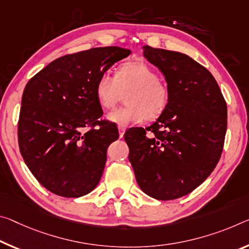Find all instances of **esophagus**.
<instances>
[{"label": "esophagus", "mask_w": 249, "mask_h": 249, "mask_svg": "<svg viewBox=\"0 0 249 249\" xmlns=\"http://www.w3.org/2000/svg\"><path fill=\"white\" fill-rule=\"evenodd\" d=\"M125 131H126V128L123 127V126H118V133H120V137H121V139L124 136Z\"/></svg>", "instance_id": "34e87169"}]
</instances>
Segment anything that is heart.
<instances>
[{"label":"heart","mask_w":249,"mask_h":249,"mask_svg":"<svg viewBox=\"0 0 249 249\" xmlns=\"http://www.w3.org/2000/svg\"><path fill=\"white\" fill-rule=\"evenodd\" d=\"M127 92V105L107 114L110 122L123 127L140 124L146 117L156 120L166 110L171 100L168 85L142 61L126 62L116 70L115 76L104 73L97 80L96 98L103 108H113Z\"/></svg>","instance_id":"1"}]
</instances>
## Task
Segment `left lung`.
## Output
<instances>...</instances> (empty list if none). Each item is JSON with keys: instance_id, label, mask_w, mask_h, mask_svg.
<instances>
[{"instance_id": "1", "label": "left lung", "mask_w": 249, "mask_h": 249, "mask_svg": "<svg viewBox=\"0 0 249 249\" xmlns=\"http://www.w3.org/2000/svg\"><path fill=\"white\" fill-rule=\"evenodd\" d=\"M143 53L164 74L171 100L149 127L124 134L128 160L145 194L176 199L198 187L218 163L227 128L226 102L210 71L192 57L148 45Z\"/></svg>"}]
</instances>
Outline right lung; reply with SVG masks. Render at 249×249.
<instances>
[{
	"label": "right lung",
	"mask_w": 249,
	"mask_h": 249,
	"mask_svg": "<svg viewBox=\"0 0 249 249\" xmlns=\"http://www.w3.org/2000/svg\"><path fill=\"white\" fill-rule=\"evenodd\" d=\"M129 54L117 46L68 54L27 82L18 124L19 152L38 183L53 194L76 198L100 183L106 151L118 131L101 120L96 83Z\"/></svg>",
	"instance_id": "add662e5"
}]
</instances>
